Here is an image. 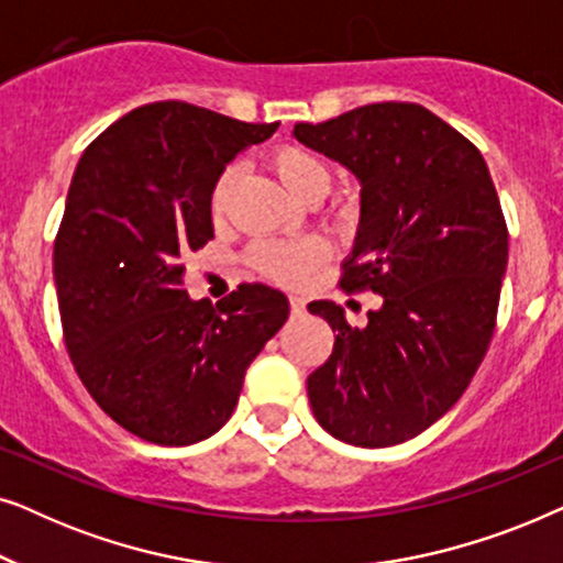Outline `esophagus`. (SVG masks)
<instances>
[{"mask_svg": "<svg viewBox=\"0 0 563 563\" xmlns=\"http://www.w3.org/2000/svg\"><path fill=\"white\" fill-rule=\"evenodd\" d=\"M289 307H291V314H295V318H299V314H305V299L302 297L291 295L289 297Z\"/></svg>", "mask_w": 563, "mask_h": 563, "instance_id": "34e87169", "label": "esophagus"}]
</instances>
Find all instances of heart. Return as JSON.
<instances>
[{"label": "heart", "mask_w": 563, "mask_h": 563, "mask_svg": "<svg viewBox=\"0 0 563 563\" xmlns=\"http://www.w3.org/2000/svg\"><path fill=\"white\" fill-rule=\"evenodd\" d=\"M272 166L279 174L291 195L310 199L314 195H328L333 184V168L328 158L310 145L284 143L272 153ZM238 168L225 166L214 176L210 187V214L214 220L225 218L230 195H233ZM325 249L314 238H291V241H256L245 253L249 266L264 279L282 284V287H297L307 279L314 266L322 264Z\"/></svg>", "instance_id": "heart-1"}]
</instances>
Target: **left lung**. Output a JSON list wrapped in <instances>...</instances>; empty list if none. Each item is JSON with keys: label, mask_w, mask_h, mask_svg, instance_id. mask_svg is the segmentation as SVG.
Listing matches in <instances>:
<instances>
[{"label": "left lung", "mask_w": 563, "mask_h": 563, "mask_svg": "<svg viewBox=\"0 0 563 563\" xmlns=\"http://www.w3.org/2000/svg\"><path fill=\"white\" fill-rule=\"evenodd\" d=\"M297 141L361 179V230L341 287L382 295L353 328L328 299L333 353L307 376L312 415L361 449L410 441L474 379L497 325L507 222L476 145L415 102L299 122Z\"/></svg>", "instance_id": "left-lung-1"}]
</instances>
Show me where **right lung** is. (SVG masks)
Segmentation results:
<instances>
[{
    "label": "right lung",
    "instance_id": "add662e5",
    "mask_svg": "<svg viewBox=\"0 0 563 563\" xmlns=\"http://www.w3.org/2000/svg\"><path fill=\"white\" fill-rule=\"evenodd\" d=\"M276 128L172 99L120 118L76 166L53 243L64 343L91 399L143 441L218 433L287 320L266 284H238L214 307L184 289L187 256L214 235V176Z\"/></svg>",
    "mask_w": 563,
    "mask_h": 563
}]
</instances>
